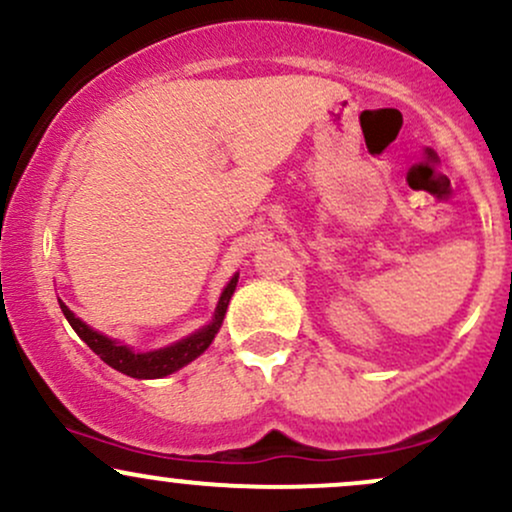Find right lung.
<instances>
[{"mask_svg": "<svg viewBox=\"0 0 512 512\" xmlns=\"http://www.w3.org/2000/svg\"><path fill=\"white\" fill-rule=\"evenodd\" d=\"M236 284H238V274L233 276L231 284L223 289L219 308H216L214 322H211V325L204 327V330L195 332L192 337L182 339V342H178V344L166 346V349H158V351H149V354H134V351L127 349L125 344L113 342V339L93 332L91 327L84 325V322H81L79 317H76L62 301H60V308H62L64 317L69 320V325L74 327V332L79 334V337L84 339L88 346H91L93 354L101 356L110 368L120 370V373L129 375V378H163V375L175 373V370H180L190 361H195V358L199 354H204V351H207V346L214 342L216 332H219V327L223 322V315H226L228 301H231L233 291H236Z\"/></svg>", "mask_w": 512, "mask_h": 512, "instance_id": "1", "label": "right lung"}]
</instances>
